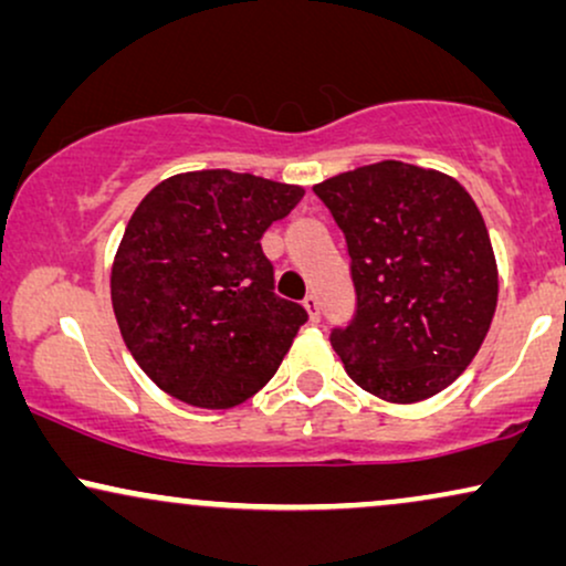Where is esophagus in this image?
<instances>
[{"instance_id":"34e87169","label":"esophagus","mask_w":566,"mask_h":566,"mask_svg":"<svg viewBox=\"0 0 566 566\" xmlns=\"http://www.w3.org/2000/svg\"><path fill=\"white\" fill-rule=\"evenodd\" d=\"M303 305H305L307 316H311L313 324H318V321H321V303H318V297L316 295H307L303 300Z\"/></svg>"}]
</instances>
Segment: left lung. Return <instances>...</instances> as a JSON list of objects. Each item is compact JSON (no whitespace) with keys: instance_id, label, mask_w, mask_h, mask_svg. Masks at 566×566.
Masks as SVG:
<instances>
[{"instance_id":"left-lung-1","label":"left lung","mask_w":566,"mask_h":566,"mask_svg":"<svg viewBox=\"0 0 566 566\" xmlns=\"http://www.w3.org/2000/svg\"><path fill=\"white\" fill-rule=\"evenodd\" d=\"M345 234L355 313L334 326L349 378L410 405L473 363L496 311V261L481 211L452 177L402 161L313 188Z\"/></svg>"}]
</instances>
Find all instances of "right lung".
I'll use <instances>...</instances> for the list:
<instances>
[{
	"instance_id": "1",
	"label": "right lung",
	"mask_w": 566,
	"mask_h": 566,
	"mask_svg": "<svg viewBox=\"0 0 566 566\" xmlns=\"http://www.w3.org/2000/svg\"><path fill=\"white\" fill-rule=\"evenodd\" d=\"M303 196L203 169L140 200L112 266V305L135 363L167 395L227 410L276 374L307 313L274 292L261 238Z\"/></svg>"
}]
</instances>
